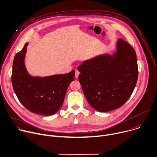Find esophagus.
<instances>
[{
	"mask_svg": "<svg viewBox=\"0 0 157 157\" xmlns=\"http://www.w3.org/2000/svg\"><path fill=\"white\" fill-rule=\"evenodd\" d=\"M79 74H80V72H79L78 71L76 70V71H75V78H78Z\"/></svg>",
	"mask_w": 157,
	"mask_h": 157,
	"instance_id": "1",
	"label": "esophagus"
}]
</instances>
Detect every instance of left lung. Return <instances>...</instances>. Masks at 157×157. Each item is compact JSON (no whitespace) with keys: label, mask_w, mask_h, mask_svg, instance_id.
Masks as SVG:
<instances>
[{"label":"left lung","mask_w":157,"mask_h":157,"mask_svg":"<svg viewBox=\"0 0 157 157\" xmlns=\"http://www.w3.org/2000/svg\"><path fill=\"white\" fill-rule=\"evenodd\" d=\"M78 80L90 105L100 112L122 106L131 96L138 78L134 49L119 39L113 54H101L83 61L77 67Z\"/></svg>","instance_id":"1"}]
</instances>
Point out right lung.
<instances>
[{"label":"right lung","mask_w":157,"mask_h":157,"mask_svg":"<svg viewBox=\"0 0 157 157\" xmlns=\"http://www.w3.org/2000/svg\"><path fill=\"white\" fill-rule=\"evenodd\" d=\"M28 44H25L13 59L12 83L14 91L29 111L44 116L54 114L64 103L67 88L74 80L75 71L44 77H32L25 65Z\"/></svg>","instance_id":"add662e5"}]
</instances>
